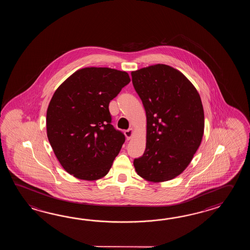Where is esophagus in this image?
Listing matches in <instances>:
<instances>
[{
    "mask_svg": "<svg viewBox=\"0 0 250 250\" xmlns=\"http://www.w3.org/2000/svg\"><path fill=\"white\" fill-rule=\"evenodd\" d=\"M124 134H125V136H126V138H127V140H128V139H130L133 135L132 128H128L127 130H125V131H124Z\"/></svg>",
    "mask_w": 250,
    "mask_h": 250,
    "instance_id": "34e87169",
    "label": "esophagus"
}]
</instances>
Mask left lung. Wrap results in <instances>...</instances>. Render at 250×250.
<instances>
[{"instance_id":"obj_1","label":"left lung","mask_w":250,"mask_h":250,"mask_svg":"<svg viewBox=\"0 0 250 250\" xmlns=\"http://www.w3.org/2000/svg\"><path fill=\"white\" fill-rule=\"evenodd\" d=\"M146 114V146L134 159L139 176L170 181L189 165L202 141L205 116L195 86L179 70L156 64L131 72Z\"/></svg>"}]
</instances>
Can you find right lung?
<instances>
[{
	"label": "right lung",
	"instance_id": "right-lung-1",
	"mask_svg": "<svg viewBox=\"0 0 250 250\" xmlns=\"http://www.w3.org/2000/svg\"><path fill=\"white\" fill-rule=\"evenodd\" d=\"M129 82L125 71L91 67L76 71L53 94L47 137L69 174L95 181L111 169L125 136L112 126L109 104Z\"/></svg>",
	"mask_w": 250,
	"mask_h": 250
}]
</instances>
